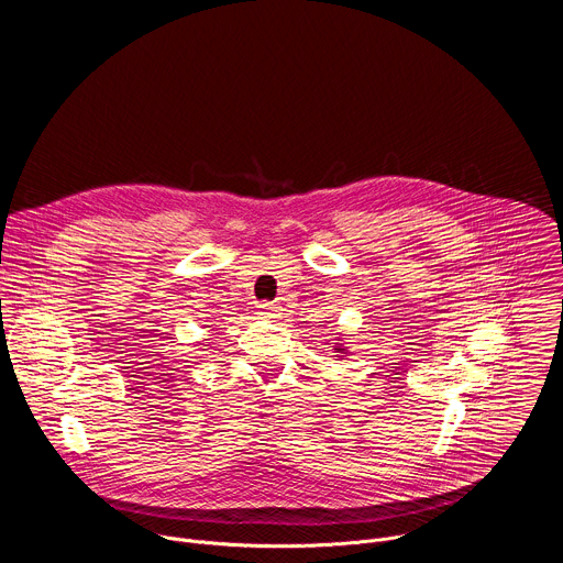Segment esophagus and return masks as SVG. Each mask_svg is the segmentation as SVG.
<instances>
[{"mask_svg":"<svg viewBox=\"0 0 563 563\" xmlns=\"http://www.w3.org/2000/svg\"><path fill=\"white\" fill-rule=\"evenodd\" d=\"M278 305L276 302H261L258 305V313L263 316V318H274V316H278Z\"/></svg>","mask_w":563,"mask_h":563,"instance_id":"1","label":"esophagus"}]
</instances>
